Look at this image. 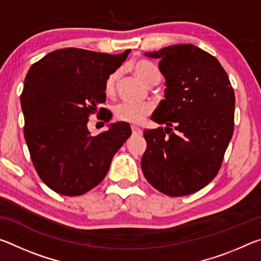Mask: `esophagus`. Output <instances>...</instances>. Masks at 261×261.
Masks as SVG:
<instances>
[{
  "mask_svg": "<svg viewBox=\"0 0 261 261\" xmlns=\"http://www.w3.org/2000/svg\"><path fill=\"white\" fill-rule=\"evenodd\" d=\"M131 130H132V134L136 135V136H140V135H143V130H141L140 127L136 126V125H132V126H131Z\"/></svg>",
  "mask_w": 261,
  "mask_h": 261,
  "instance_id": "esophagus-1",
  "label": "esophagus"
}]
</instances>
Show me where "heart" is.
Returning a JSON list of instances; mask_svg holds the SVG:
<instances>
[{
    "instance_id": "1",
    "label": "heart",
    "mask_w": 261,
    "mask_h": 261,
    "mask_svg": "<svg viewBox=\"0 0 261 261\" xmlns=\"http://www.w3.org/2000/svg\"><path fill=\"white\" fill-rule=\"evenodd\" d=\"M135 73L138 76L141 82L147 85H155L161 78L159 69L151 62L147 61H138L132 65ZM118 79V72H114L110 74L105 84V93L107 95H113L115 92ZM152 112V106L145 102H125L120 103L115 109V114L118 120L124 121L132 124H138L143 122Z\"/></svg>"
}]
</instances>
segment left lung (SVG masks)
Instances as JSON below:
<instances>
[{
  "instance_id": "left-lung-1",
  "label": "left lung",
  "mask_w": 261,
  "mask_h": 261,
  "mask_svg": "<svg viewBox=\"0 0 261 261\" xmlns=\"http://www.w3.org/2000/svg\"><path fill=\"white\" fill-rule=\"evenodd\" d=\"M145 56L159 61L166 79L165 100L151 117L166 127L144 131L141 169L160 192L187 196L219 173L233 132L235 93L220 62L196 46H168Z\"/></svg>"
}]
</instances>
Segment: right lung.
I'll use <instances>...</instances> for the list:
<instances>
[{"label": "right lung", "instance_id": "1", "mask_svg": "<svg viewBox=\"0 0 261 261\" xmlns=\"http://www.w3.org/2000/svg\"><path fill=\"white\" fill-rule=\"evenodd\" d=\"M129 53L110 55L64 48L30 68L20 95L24 137L39 177L53 191L81 196L95 188L131 136L125 122L110 124L95 137L87 129L91 114L99 116L107 110L99 109L106 101V81ZM112 117L106 112L101 120L109 122Z\"/></svg>", "mask_w": 261, "mask_h": 261}]
</instances>
